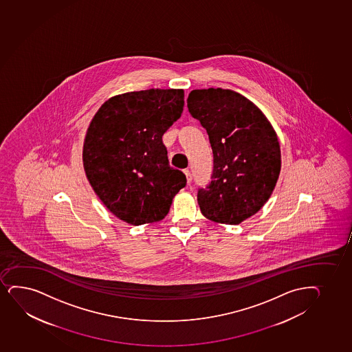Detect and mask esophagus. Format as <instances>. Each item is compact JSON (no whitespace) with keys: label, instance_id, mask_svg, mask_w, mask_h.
<instances>
[{"label":"esophagus","instance_id":"esophagus-1","mask_svg":"<svg viewBox=\"0 0 352 352\" xmlns=\"http://www.w3.org/2000/svg\"><path fill=\"white\" fill-rule=\"evenodd\" d=\"M184 175H186V182H188V183H189V184H190L191 179H192V176H191L190 170H189V169L184 170Z\"/></svg>","mask_w":352,"mask_h":352}]
</instances>
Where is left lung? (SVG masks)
I'll list each match as a JSON object with an SVG mask.
<instances>
[{
  "label": "left lung",
  "mask_w": 352,
  "mask_h": 352,
  "mask_svg": "<svg viewBox=\"0 0 352 352\" xmlns=\"http://www.w3.org/2000/svg\"><path fill=\"white\" fill-rule=\"evenodd\" d=\"M188 109L209 135L212 181L198 190V206L211 222L236 226L267 202L280 173V146L258 107L234 90H192Z\"/></svg>",
  "instance_id": "obj_1"
}]
</instances>
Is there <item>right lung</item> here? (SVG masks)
I'll return each mask as SVG.
<instances>
[{"mask_svg":"<svg viewBox=\"0 0 352 352\" xmlns=\"http://www.w3.org/2000/svg\"><path fill=\"white\" fill-rule=\"evenodd\" d=\"M183 89H149L110 97L85 133L83 166L97 197L131 226L161 221L186 184L171 168L162 136L181 118Z\"/></svg>","mask_w":352,"mask_h":352,"instance_id":"obj_1","label":"right lung"}]
</instances>
